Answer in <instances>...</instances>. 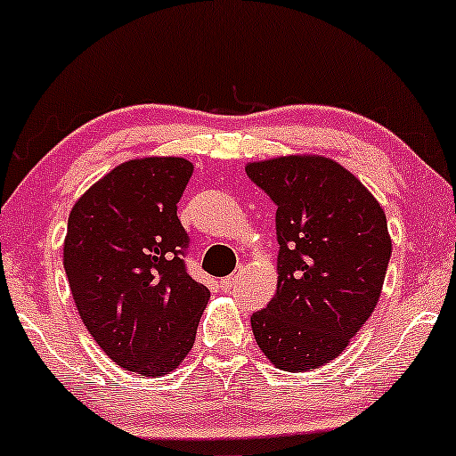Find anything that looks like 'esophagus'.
<instances>
[{"label":"esophagus","mask_w":456,"mask_h":456,"mask_svg":"<svg viewBox=\"0 0 456 456\" xmlns=\"http://www.w3.org/2000/svg\"><path fill=\"white\" fill-rule=\"evenodd\" d=\"M239 285V274H232V276H226V279L220 281V287L222 291H232V289Z\"/></svg>","instance_id":"34e87169"}]
</instances>
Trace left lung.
Listing matches in <instances>:
<instances>
[{
    "mask_svg": "<svg viewBox=\"0 0 456 456\" xmlns=\"http://www.w3.org/2000/svg\"><path fill=\"white\" fill-rule=\"evenodd\" d=\"M276 203V293L251 316L281 370H312L346 350L379 301L392 256L386 211L352 171L322 155L245 165Z\"/></svg>",
    "mask_w": 456,
    "mask_h": 456,
    "instance_id": "left-lung-1",
    "label": "left lung"
}]
</instances>
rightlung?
Returning <instances> with one entry per match:
<instances>
[{"mask_svg":"<svg viewBox=\"0 0 456 456\" xmlns=\"http://www.w3.org/2000/svg\"><path fill=\"white\" fill-rule=\"evenodd\" d=\"M194 165L140 157L77 199L62 262L77 312L112 362L163 377L184 362L211 293L182 262L177 203Z\"/></svg>","mask_w":456,"mask_h":456,"instance_id":"obj_1","label":"right lung"}]
</instances>
